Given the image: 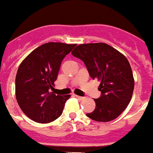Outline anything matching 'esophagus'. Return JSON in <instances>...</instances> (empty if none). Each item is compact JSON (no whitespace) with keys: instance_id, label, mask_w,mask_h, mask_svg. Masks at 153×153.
I'll return each instance as SVG.
<instances>
[{"instance_id":"34e87169","label":"esophagus","mask_w":153,"mask_h":153,"mask_svg":"<svg viewBox=\"0 0 153 153\" xmlns=\"http://www.w3.org/2000/svg\"><path fill=\"white\" fill-rule=\"evenodd\" d=\"M75 97L78 100H82L83 99H84V97H82V96H79V95H75Z\"/></svg>"}]
</instances>
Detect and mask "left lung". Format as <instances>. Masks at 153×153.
<instances>
[{"mask_svg":"<svg viewBox=\"0 0 153 153\" xmlns=\"http://www.w3.org/2000/svg\"><path fill=\"white\" fill-rule=\"evenodd\" d=\"M72 54L84 62L90 77L100 81L101 95L94 99L95 109L86 116L102 122L118 117L130 103L134 87L133 72L126 58L105 43L79 45Z\"/></svg>","mask_w":153,"mask_h":153,"instance_id":"obj_1","label":"left lung"}]
</instances>
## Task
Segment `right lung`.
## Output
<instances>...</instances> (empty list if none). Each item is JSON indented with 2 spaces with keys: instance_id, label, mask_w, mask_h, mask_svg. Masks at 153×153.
I'll list each match as a JSON object with an SVG mask.
<instances>
[{
  "instance_id": "1",
  "label": "right lung",
  "mask_w": 153,
  "mask_h": 153,
  "mask_svg": "<svg viewBox=\"0 0 153 153\" xmlns=\"http://www.w3.org/2000/svg\"><path fill=\"white\" fill-rule=\"evenodd\" d=\"M76 44L49 42L36 48L21 63L15 77L16 100L23 113L38 123H49L63 113L71 95L51 92L61 63Z\"/></svg>"
}]
</instances>
